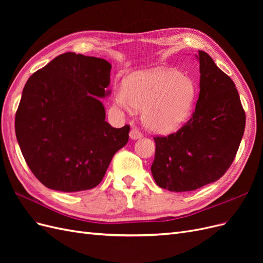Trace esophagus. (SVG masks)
I'll return each instance as SVG.
<instances>
[{
	"mask_svg": "<svg viewBox=\"0 0 263 263\" xmlns=\"http://www.w3.org/2000/svg\"><path fill=\"white\" fill-rule=\"evenodd\" d=\"M129 136L134 140L135 139H140L142 137V133L138 128H136V127H134V128H132V130L129 133Z\"/></svg>",
	"mask_w": 263,
	"mask_h": 263,
	"instance_id": "34e87169",
	"label": "esophagus"
}]
</instances>
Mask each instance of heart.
Listing matches in <instances>:
<instances>
[{
	"label": "heart",
	"mask_w": 263,
	"mask_h": 263,
	"mask_svg": "<svg viewBox=\"0 0 263 263\" xmlns=\"http://www.w3.org/2000/svg\"><path fill=\"white\" fill-rule=\"evenodd\" d=\"M197 97L193 79L179 71L157 68L132 74L116 93L123 107L142 109V122L156 133H171L184 124Z\"/></svg>",
	"instance_id": "b5f03b06"
}]
</instances>
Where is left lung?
I'll use <instances>...</instances> for the list:
<instances>
[{"label":"left lung","mask_w":263,"mask_h":263,"mask_svg":"<svg viewBox=\"0 0 263 263\" xmlns=\"http://www.w3.org/2000/svg\"><path fill=\"white\" fill-rule=\"evenodd\" d=\"M200 61V95L192 117L177 132L157 136L151 173L171 192L200 189L224 176L243 136L246 114L234 81L205 51Z\"/></svg>","instance_id":"1"}]
</instances>
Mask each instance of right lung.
<instances>
[{"instance_id":"right-lung-1","label":"right lung","mask_w":263,"mask_h":263,"mask_svg":"<svg viewBox=\"0 0 263 263\" xmlns=\"http://www.w3.org/2000/svg\"><path fill=\"white\" fill-rule=\"evenodd\" d=\"M112 66L66 52L31 74L15 115L24 159L45 186L80 192L100 184L113 156L129 138V125L105 122L99 98L110 93Z\"/></svg>"}]
</instances>
